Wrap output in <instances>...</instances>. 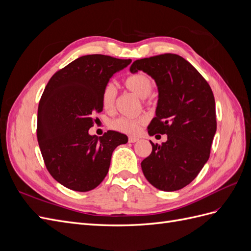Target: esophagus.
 Returning a JSON list of instances; mask_svg holds the SVG:
<instances>
[{"instance_id":"obj_1","label":"esophagus","mask_w":251,"mask_h":251,"mask_svg":"<svg viewBox=\"0 0 251 251\" xmlns=\"http://www.w3.org/2000/svg\"><path fill=\"white\" fill-rule=\"evenodd\" d=\"M138 140H139V138H137V137H130V138H128V142H131V143H134V142L138 141Z\"/></svg>"}]
</instances>
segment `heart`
<instances>
[{"label":"heart","mask_w":251,"mask_h":251,"mask_svg":"<svg viewBox=\"0 0 251 251\" xmlns=\"http://www.w3.org/2000/svg\"><path fill=\"white\" fill-rule=\"evenodd\" d=\"M125 85L127 90L139 96L140 98H147L153 91V81L147 74L137 73L128 76L125 80ZM117 96V88L113 82L105 85L101 93V104L103 110L111 112L115 107V100ZM146 123L144 118H127L120 117L112 121V127L126 134H136L140 130L141 125Z\"/></svg>","instance_id":"obj_1"}]
</instances>
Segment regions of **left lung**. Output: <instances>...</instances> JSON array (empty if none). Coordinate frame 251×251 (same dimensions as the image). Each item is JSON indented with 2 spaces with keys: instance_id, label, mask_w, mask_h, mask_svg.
<instances>
[{
  "instance_id": "8db88e82",
  "label": "left lung",
  "mask_w": 251,
  "mask_h": 251,
  "mask_svg": "<svg viewBox=\"0 0 251 251\" xmlns=\"http://www.w3.org/2000/svg\"><path fill=\"white\" fill-rule=\"evenodd\" d=\"M130 71H143L155 80L156 116L148 133L168 135L161 144L151 142L153 151L141 162L142 172L160 191H178L198 176L209 158L217 131L214 94L196 68L177 54L137 59Z\"/></svg>"
}]
</instances>
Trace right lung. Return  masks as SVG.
I'll return each mask as SVG.
<instances>
[{
	"mask_svg": "<svg viewBox=\"0 0 251 251\" xmlns=\"http://www.w3.org/2000/svg\"><path fill=\"white\" fill-rule=\"evenodd\" d=\"M131 62L102 54L80 56L57 71L45 88L37 111V141L47 170L65 187L92 191L107 176L114 150L127 142L119 132L108 131L98 138L89 128L103 109V88Z\"/></svg>",
	"mask_w": 251,
	"mask_h": 251,
	"instance_id": "1",
	"label": "right lung"
}]
</instances>
